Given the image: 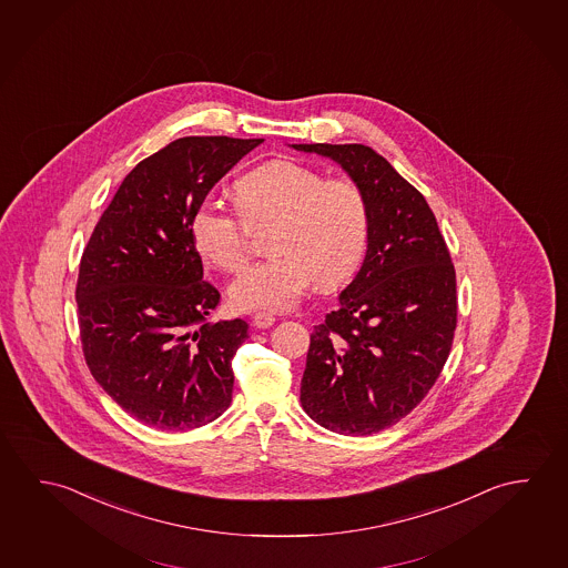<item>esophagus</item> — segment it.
<instances>
[{"label": "esophagus", "mask_w": 568, "mask_h": 568, "mask_svg": "<svg viewBox=\"0 0 568 568\" xmlns=\"http://www.w3.org/2000/svg\"><path fill=\"white\" fill-rule=\"evenodd\" d=\"M274 322H276V317L272 316V314H266V312H258V314L252 316V324L256 327L274 326Z\"/></svg>", "instance_id": "1"}]
</instances>
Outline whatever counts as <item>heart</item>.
Returning <instances> with one entry per match:
<instances>
[{"label": "heart", "instance_id": "obj_1", "mask_svg": "<svg viewBox=\"0 0 568 568\" xmlns=\"http://www.w3.org/2000/svg\"><path fill=\"white\" fill-rule=\"evenodd\" d=\"M239 211L204 199L189 231L194 248L214 268L234 272L251 252V229L272 222L268 258L242 270L232 282V306L280 312L316 282L336 288L359 268L369 241V201L349 176H329L308 164L276 159L242 174L232 186Z\"/></svg>", "mask_w": 568, "mask_h": 568}]
</instances>
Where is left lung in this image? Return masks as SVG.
Wrapping results in <instances>:
<instances>
[{
  "mask_svg": "<svg viewBox=\"0 0 568 568\" xmlns=\"http://www.w3.org/2000/svg\"><path fill=\"white\" fill-rule=\"evenodd\" d=\"M324 154L369 201L366 260L310 336L304 412L329 432L372 435L412 414L452 352L457 284L424 194L366 144H292Z\"/></svg>",
  "mask_w": 568,
  "mask_h": 568,
  "instance_id": "1",
  "label": "left lung"
}]
</instances>
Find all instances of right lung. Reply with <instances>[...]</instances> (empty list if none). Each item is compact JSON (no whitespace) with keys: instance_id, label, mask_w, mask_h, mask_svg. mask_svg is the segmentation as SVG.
<instances>
[{"instance_id":"right-lung-1","label":"right lung","mask_w":568,"mask_h":568,"mask_svg":"<svg viewBox=\"0 0 568 568\" xmlns=\"http://www.w3.org/2000/svg\"><path fill=\"white\" fill-rule=\"evenodd\" d=\"M264 139L183 136L136 164L79 262L81 349L97 384L139 422L184 432L232 402L244 320L206 322L221 292L202 280L189 222Z\"/></svg>"}]
</instances>
